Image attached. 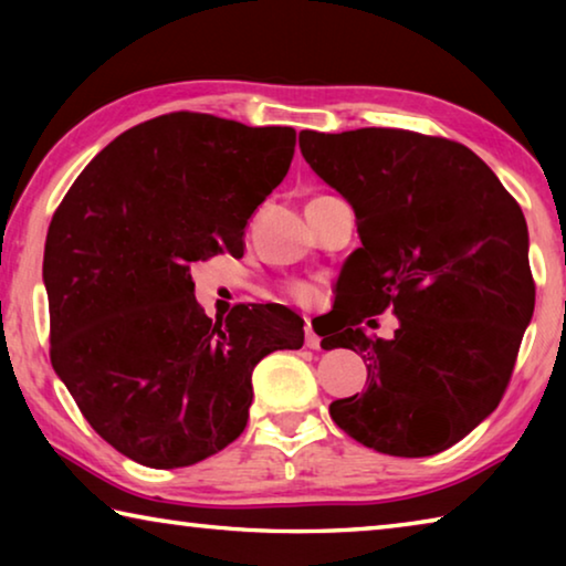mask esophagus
<instances>
[{
  "label": "esophagus",
  "instance_id": "34e87169",
  "mask_svg": "<svg viewBox=\"0 0 566 566\" xmlns=\"http://www.w3.org/2000/svg\"><path fill=\"white\" fill-rule=\"evenodd\" d=\"M304 344H306V347H310V349H319V347H322V337H319L317 332L312 329L310 322H306V327H304Z\"/></svg>",
  "mask_w": 566,
  "mask_h": 566
}]
</instances>
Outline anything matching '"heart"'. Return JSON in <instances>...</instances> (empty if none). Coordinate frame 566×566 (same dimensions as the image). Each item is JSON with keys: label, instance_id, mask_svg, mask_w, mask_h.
Segmentation results:
<instances>
[{"label": "heart", "instance_id": "b5f03b06", "mask_svg": "<svg viewBox=\"0 0 566 566\" xmlns=\"http://www.w3.org/2000/svg\"><path fill=\"white\" fill-rule=\"evenodd\" d=\"M286 294H290L292 300L300 304H312L314 300H317V286L306 284V282H296V284L286 286Z\"/></svg>", "mask_w": 566, "mask_h": 566}]
</instances>
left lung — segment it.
Returning a JSON list of instances; mask_svg holds the SVG:
<instances>
[{
	"instance_id": "left-lung-1",
	"label": "left lung",
	"mask_w": 566,
	"mask_h": 566,
	"mask_svg": "<svg viewBox=\"0 0 566 566\" xmlns=\"http://www.w3.org/2000/svg\"><path fill=\"white\" fill-rule=\"evenodd\" d=\"M300 149L352 205L361 247L342 270L354 312L324 349H354L367 389L329 405L334 424L391 457H429L500 405L534 312L530 237L516 199L472 149L409 129H304ZM391 308V340L364 316Z\"/></svg>"
}]
</instances>
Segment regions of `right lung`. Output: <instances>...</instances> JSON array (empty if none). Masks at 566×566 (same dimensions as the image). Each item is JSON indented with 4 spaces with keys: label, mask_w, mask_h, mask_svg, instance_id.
Segmentation results:
<instances>
[{
    "label": "right lung",
    "mask_w": 566,
    "mask_h": 566,
    "mask_svg": "<svg viewBox=\"0 0 566 566\" xmlns=\"http://www.w3.org/2000/svg\"><path fill=\"white\" fill-rule=\"evenodd\" d=\"M294 145L292 127L161 114L109 142L56 207L44 247L52 367L134 462L175 469L222 452L247 427L256 364L304 344L282 304L212 322L189 274V262L244 252Z\"/></svg>",
    "instance_id": "obj_1"
}]
</instances>
